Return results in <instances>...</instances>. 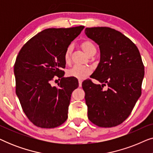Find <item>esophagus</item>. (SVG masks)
I'll use <instances>...</instances> for the list:
<instances>
[{
  "mask_svg": "<svg viewBox=\"0 0 153 153\" xmlns=\"http://www.w3.org/2000/svg\"><path fill=\"white\" fill-rule=\"evenodd\" d=\"M81 85H82V81L79 79V87H81Z\"/></svg>",
  "mask_w": 153,
  "mask_h": 153,
  "instance_id": "34e87169",
  "label": "esophagus"
}]
</instances>
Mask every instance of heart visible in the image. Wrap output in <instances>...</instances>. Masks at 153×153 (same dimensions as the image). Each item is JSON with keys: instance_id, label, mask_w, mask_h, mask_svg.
<instances>
[{"instance_id": "obj_1", "label": "heart", "mask_w": 153, "mask_h": 153, "mask_svg": "<svg viewBox=\"0 0 153 153\" xmlns=\"http://www.w3.org/2000/svg\"><path fill=\"white\" fill-rule=\"evenodd\" d=\"M80 46L83 51L85 52L87 55L95 52L96 49L93 42L89 39H85L80 43ZM72 48L71 46H68L66 48L64 53V60L66 64H70L71 60V53H72ZM91 73V69L86 66L81 65H74L72 68L68 70L67 74L69 76L74 77V78L79 79H83L86 77Z\"/></svg>"}]
</instances>
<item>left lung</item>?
I'll return each mask as SVG.
<instances>
[{
  "label": "left lung",
  "instance_id": "obj_1",
  "mask_svg": "<svg viewBox=\"0 0 153 153\" xmlns=\"http://www.w3.org/2000/svg\"><path fill=\"white\" fill-rule=\"evenodd\" d=\"M85 33L99 45L100 61L91 78L102 83L91 79L82 83L88 117L98 127L117 126L128 118L141 95V55L135 44L115 29L86 28Z\"/></svg>",
  "mask_w": 153,
  "mask_h": 153
}]
</instances>
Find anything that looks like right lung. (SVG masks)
Segmentation results:
<instances>
[{"mask_svg":"<svg viewBox=\"0 0 153 153\" xmlns=\"http://www.w3.org/2000/svg\"><path fill=\"white\" fill-rule=\"evenodd\" d=\"M83 26L47 28L29 39L14 63L16 93L27 118L35 126L54 128L68 119L71 95L79 86L74 77L64 78V53ZM61 79L57 87L51 83Z\"/></svg>","mask_w":153,"mask_h":153,"instance_id":"right-lung-1","label":"right lung"}]
</instances>
